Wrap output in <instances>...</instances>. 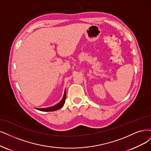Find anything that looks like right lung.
I'll return each mask as SVG.
<instances>
[{
    "label": "right lung",
    "instance_id": "add662e5",
    "mask_svg": "<svg viewBox=\"0 0 151 151\" xmlns=\"http://www.w3.org/2000/svg\"><path fill=\"white\" fill-rule=\"evenodd\" d=\"M65 99H66V90H65L63 98L61 99V101L58 103H57V104L53 106L48 107V108H35L36 109H37V110L41 111H46V112H49V111H57L58 109H60L61 108H62V106H63L65 102Z\"/></svg>",
    "mask_w": 151,
    "mask_h": 151
}]
</instances>
